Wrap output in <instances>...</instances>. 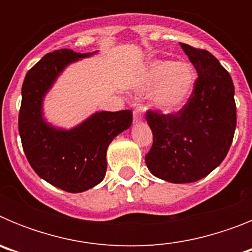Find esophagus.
I'll use <instances>...</instances> for the list:
<instances>
[{
	"instance_id": "obj_1",
	"label": "esophagus",
	"mask_w": 252,
	"mask_h": 252,
	"mask_svg": "<svg viewBox=\"0 0 252 252\" xmlns=\"http://www.w3.org/2000/svg\"><path fill=\"white\" fill-rule=\"evenodd\" d=\"M142 120V113L140 110L133 111V122H140Z\"/></svg>"
}]
</instances>
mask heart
I'll return each mask as SVG.
<instances>
[{
	"instance_id": "heart-1",
	"label": "heart",
	"mask_w": 252,
	"mask_h": 252,
	"mask_svg": "<svg viewBox=\"0 0 252 252\" xmlns=\"http://www.w3.org/2000/svg\"><path fill=\"white\" fill-rule=\"evenodd\" d=\"M198 75L190 64L173 60L154 62L146 73L141 88L151 91L153 104L162 112L180 110L194 92Z\"/></svg>"
}]
</instances>
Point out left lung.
Returning a JSON list of instances; mask_svg holds the SVG:
<instances>
[{"instance_id":"obj_1","label":"left lung","mask_w":252,"mask_h":252,"mask_svg":"<svg viewBox=\"0 0 252 252\" xmlns=\"http://www.w3.org/2000/svg\"><path fill=\"white\" fill-rule=\"evenodd\" d=\"M198 73L194 92L177 113L146 111L153 146L149 170L170 183H192L217 168L236 128L235 87L230 73L209 51L180 43Z\"/></svg>"}]
</instances>
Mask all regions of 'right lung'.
Masks as SVG:
<instances>
[{
	"instance_id": "right-lung-1",
	"label": "right lung",
	"mask_w": 252,
	"mask_h": 252,
	"mask_svg": "<svg viewBox=\"0 0 252 252\" xmlns=\"http://www.w3.org/2000/svg\"><path fill=\"white\" fill-rule=\"evenodd\" d=\"M91 54L70 49L48 53L26 73L21 90L19 132L28 161L40 178L69 193L101 183L107 148L132 124L130 110L97 112L69 131L58 130L43 120V98L55 78L69 63Z\"/></svg>"
}]
</instances>
